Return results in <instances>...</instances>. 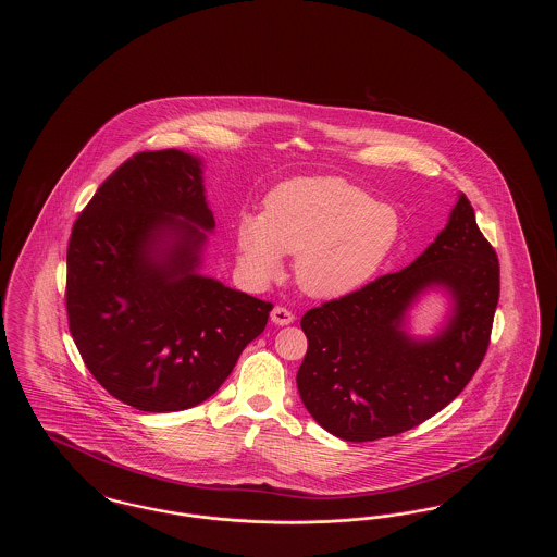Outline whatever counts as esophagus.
<instances>
[{"mask_svg":"<svg viewBox=\"0 0 557 557\" xmlns=\"http://www.w3.org/2000/svg\"><path fill=\"white\" fill-rule=\"evenodd\" d=\"M271 321L275 325H290L292 321H294V315H292V311H288L286 307H275L271 311Z\"/></svg>","mask_w":557,"mask_h":557,"instance_id":"1","label":"esophagus"}]
</instances>
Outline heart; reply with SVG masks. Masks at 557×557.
<instances>
[{
  "mask_svg": "<svg viewBox=\"0 0 557 557\" xmlns=\"http://www.w3.org/2000/svg\"><path fill=\"white\" fill-rule=\"evenodd\" d=\"M400 234L398 212L343 177H296L273 187L263 214L239 219V263L273 277L284 255H296V280L319 298L366 286L384 265Z\"/></svg>",
  "mask_w": 557,
  "mask_h": 557,
  "instance_id": "1",
  "label": "heart"
}]
</instances>
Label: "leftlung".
Listing matches in <instances>:
<instances>
[{
	"mask_svg": "<svg viewBox=\"0 0 557 557\" xmlns=\"http://www.w3.org/2000/svg\"><path fill=\"white\" fill-rule=\"evenodd\" d=\"M428 290L448 298L430 337L408 332ZM499 300V261L459 194L445 230L405 269L307 311L309 341L296 373L307 411L330 434L366 443L422 424L476 373Z\"/></svg>",
	"mask_w": 557,
	"mask_h": 557,
	"instance_id": "obj_1",
	"label": "left lung"
}]
</instances>
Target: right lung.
Returning <instances> with one entry per match:
<instances>
[{
	"mask_svg": "<svg viewBox=\"0 0 557 557\" xmlns=\"http://www.w3.org/2000/svg\"><path fill=\"white\" fill-rule=\"evenodd\" d=\"M214 216L202 159L182 150L123 162L73 225L66 311L87 370L139 411L212 397L271 302L202 275Z\"/></svg>",
	"mask_w": 557,
	"mask_h": 557,
	"instance_id": "right-lung-1",
	"label": "right lung"
}]
</instances>
